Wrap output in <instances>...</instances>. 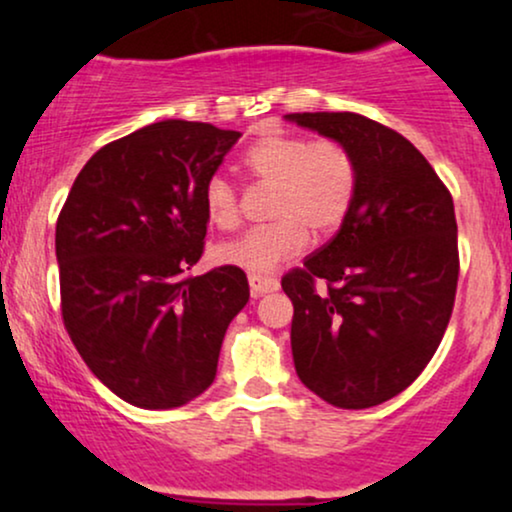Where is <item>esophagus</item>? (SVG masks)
I'll return each instance as SVG.
<instances>
[{"instance_id": "1", "label": "esophagus", "mask_w": 512, "mask_h": 512, "mask_svg": "<svg viewBox=\"0 0 512 512\" xmlns=\"http://www.w3.org/2000/svg\"><path fill=\"white\" fill-rule=\"evenodd\" d=\"M250 281V291L252 296H264V293H274L279 291V281L272 279V276H260V274H250L248 276Z\"/></svg>"}]
</instances>
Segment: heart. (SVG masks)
Listing matches in <instances>:
<instances>
[{"instance_id": "1", "label": "heart", "mask_w": 512, "mask_h": 512, "mask_svg": "<svg viewBox=\"0 0 512 512\" xmlns=\"http://www.w3.org/2000/svg\"><path fill=\"white\" fill-rule=\"evenodd\" d=\"M245 168L260 185L274 187L272 223L252 228L211 250L216 264L250 274H272L301 255L313 236H330L342 226L356 195V163L334 139H308L272 132L245 151ZM204 214L211 226L228 231L240 221L238 187L226 175H211L204 185Z\"/></svg>"}]
</instances>
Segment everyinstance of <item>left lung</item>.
I'll list each match as a JSON object with an SVG mask.
<instances>
[{"label":"left lung","instance_id":"8db88e82","mask_svg":"<svg viewBox=\"0 0 512 512\" xmlns=\"http://www.w3.org/2000/svg\"><path fill=\"white\" fill-rule=\"evenodd\" d=\"M286 120L344 144L358 173L337 236L281 279L296 373L332 407H375L419 378L450 322L460 274L452 197L421 151L380 122Z\"/></svg>","mask_w":512,"mask_h":512}]
</instances>
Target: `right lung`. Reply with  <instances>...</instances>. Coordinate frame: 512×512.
Masks as SVG:
<instances>
[{"instance_id":"right-lung-1","label":"right lung","mask_w":512,"mask_h":512,"mask_svg":"<svg viewBox=\"0 0 512 512\" xmlns=\"http://www.w3.org/2000/svg\"><path fill=\"white\" fill-rule=\"evenodd\" d=\"M240 132L163 120L96 151L55 233L62 317L117 397L175 409L216 378L223 334L250 298L243 269L185 276L204 250V185Z\"/></svg>"}]
</instances>
